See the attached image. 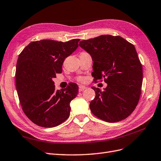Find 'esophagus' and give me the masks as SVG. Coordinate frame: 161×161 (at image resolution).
<instances>
[{
  "instance_id": "esophagus-1",
  "label": "esophagus",
  "mask_w": 161,
  "mask_h": 161,
  "mask_svg": "<svg viewBox=\"0 0 161 161\" xmlns=\"http://www.w3.org/2000/svg\"><path fill=\"white\" fill-rule=\"evenodd\" d=\"M86 88H87L86 86L80 85V86H79V92H82V91L86 89Z\"/></svg>"
}]
</instances>
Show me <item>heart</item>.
<instances>
[{"instance_id": "heart-1", "label": "heart", "mask_w": 161, "mask_h": 161, "mask_svg": "<svg viewBox=\"0 0 161 161\" xmlns=\"http://www.w3.org/2000/svg\"><path fill=\"white\" fill-rule=\"evenodd\" d=\"M77 80H79V81H82L84 80V78L82 77H78V78H77Z\"/></svg>"}]
</instances>
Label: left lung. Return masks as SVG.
Masks as SVG:
<instances>
[{
	"label": "left lung",
	"instance_id": "obj_1",
	"mask_svg": "<svg viewBox=\"0 0 161 161\" xmlns=\"http://www.w3.org/2000/svg\"><path fill=\"white\" fill-rule=\"evenodd\" d=\"M79 46L92 58V75L104 78V90L92 87L96 96L90 108L96 117L114 123L130 116L139 102L143 79L142 65L135 47L121 36L102 35L82 40Z\"/></svg>",
	"mask_w": 161,
	"mask_h": 161
}]
</instances>
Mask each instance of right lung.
<instances>
[{
    "label": "right lung",
    "instance_id": "right-lung-1",
    "mask_svg": "<svg viewBox=\"0 0 161 161\" xmlns=\"http://www.w3.org/2000/svg\"><path fill=\"white\" fill-rule=\"evenodd\" d=\"M80 40L34 41L19 55L16 89L23 111L37 125L54 127L69 117V104L77 96L78 86L70 83L65 89L55 90L53 78L62 72L64 61L77 49Z\"/></svg>",
    "mask_w": 161,
    "mask_h": 161
}]
</instances>
